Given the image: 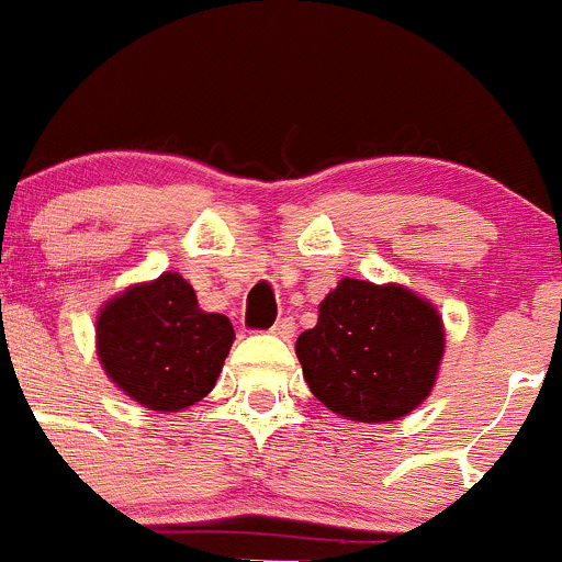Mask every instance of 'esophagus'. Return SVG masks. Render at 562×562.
Masks as SVG:
<instances>
[{"label":"esophagus","instance_id":"1","mask_svg":"<svg viewBox=\"0 0 562 562\" xmlns=\"http://www.w3.org/2000/svg\"><path fill=\"white\" fill-rule=\"evenodd\" d=\"M271 334L280 339H291L293 334H296V323H293V317H280V321L271 326Z\"/></svg>","mask_w":562,"mask_h":562}]
</instances>
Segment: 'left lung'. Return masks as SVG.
<instances>
[{"label":"left lung","instance_id":"obj_1","mask_svg":"<svg viewBox=\"0 0 562 562\" xmlns=\"http://www.w3.org/2000/svg\"><path fill=\"white\" fill-rule=\"evenodd\" d=\"M438 310L400 285L342 280L299 334L304 381L350 422H394L432 391L443 356Z\"/></svg>","mask_w":562,"mask_h":562}]
</instances>
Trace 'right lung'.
Listing matches in <instances>:
<instances>
[{"instance_id": "1", "label": "right lung", "mask_w": 562, "mask_h": 562, "mask_svg": "<svg viewBox=\"0 0 562 562\" xmlns=\"http://www.w3.org/2000/svg\"><path fill=\"white\" fill-rule=\"evenodd\" d=\"M234 342L225 315L203 313L195 291L166 271L105 304L98 353L108 378L151 411H181L209 394Z\"/></svg>"}]
</instances>
